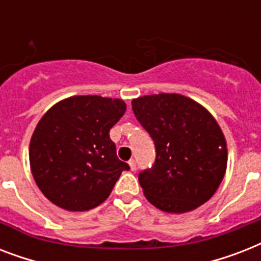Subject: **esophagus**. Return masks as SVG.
<instances>
[{
    "label": "esophagus",
    "instance_id": "obj_1",
    "mask_svg": "<svg viewBox=\"0 0 261 261\" xmlns=\"http://www.w3.org/2000/svg\"><path fill=\"white\" fill-rule=\"evenodd\" d=\"M128 165H130L131 171H135V169H137V164H135L134 160H130V161H128Z\"/></svg>",
    "mask_w": 261,
    "mask_h": 261
}]
</instances>
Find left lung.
I'll return each instance as SVG.
<instances>
[{
    "label": "left lung",
    "mask_w": 261,
    "mask_h": 261,
    "mask_svg": "<svg viewBox=\"0 0 261 261\" xmlns=\"http://www.w3.org/2000/svg\"><path fill=\"white\" fill-rule=\"evenodd\" d=\"M131 106L155 145L154 165L139 173L147 200L173 214L202 206L218 190L227 165L226 139L214 116L178 93L147 94Z\"/></svg>",
    "instance_id": "8db88e82"
}]
</instances>
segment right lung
<instances>
[{
  "mask_svg": "<svg viewBox=\"0 0 261 261\" xmlns=\"http://www.w3.org/2000/svg\"><path fill=\"white\" fill-rule=\"evenodd\" d=\"M126 112L120 98L71 96L51 107L35 127L30 165L36 186L55 206L88 211L101 204L123 171L110 130Z\"/></svg>",
  "mask_w": 261,
  "mask_h": 261,
  "instance_id": "obj_1",
  "label": "right lung"
}]
</instances>
